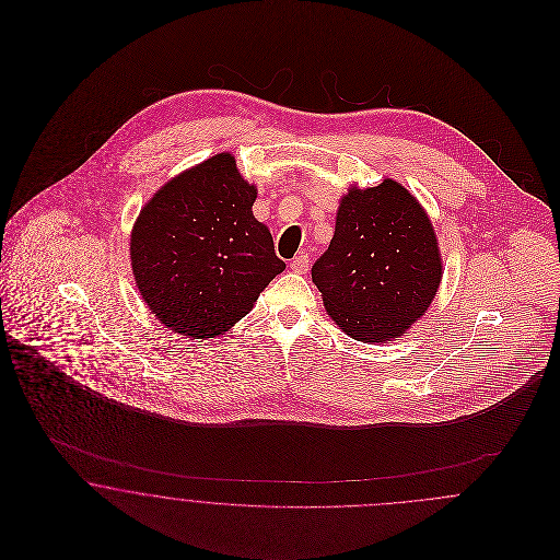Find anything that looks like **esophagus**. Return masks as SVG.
Returning a JSON list of instances; mask_svg holds the SVG:
<instances>
[{"instance_id": "34e87169", "label": "esophagus", "mask_w": 560, "mask_h": 560, "mask_svg": "<svg viewBox=\"0 0 560 560\" xmlns=\"http://www.w3.org/2000/svg\"><path fill=\"white\" fill-rule=\"evenodd\" d=\"M308 262H311V258H308V254H304V252H300L295 258L292 260L293 272H306L308 270Z\"/></svg>"}]
</instances>
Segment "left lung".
<instances>
[{"instance_id":"left-lung-1","label":"left lung","mask_w":560,"mask_h":560,"mask_svg":"<svg viewBox=\"0 0 560 560\" xmlns=\"http://www.w3.org/2000/svg\"><path fill=\"white\" fill-rule=\"evenodd\" d=\"M443 277L434 229L418 199L386 178L342 197L313 281L329 317L350 338L386 342L430 306Z\"/></svg>"}]
</instances>
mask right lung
Here are the masks:
<instances>
[{"instance_id":"1","label":"right lung","mask_w":560,"mask_h":560,"mask_svg":"<svg viewBox=\"0 0 560 560\" xmlns=\"http://www.w3.org/2000/svg\"><path fill=\"white\" fill-rule=\"evenodd\" d=\"M256 187L231 153L213 155L153 195L133 224V279L172 331L213 338L243 319L285 268L252 213Z\"/></svg>"}]
</instances>
